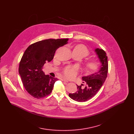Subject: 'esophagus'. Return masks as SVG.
I'll use <instances>...</instances> for the list:
<instances>
[{
	"label": "esophagus",
	"instance_id": "esophagus-1",
	"mask_svg": "<svg viewBox=\"0 0 134 134\" xmlns=\"http://www.w3.org/2000/svg\"><path fill=\"white\" fill-rule=\"evenodd\" d=\"M62 81H63V82H67V83H68V81H67V80H66V79H63V80H62Z\"/></svg>",
	"mask_w": 134,
	"mask_h": 134
}]
</instances>
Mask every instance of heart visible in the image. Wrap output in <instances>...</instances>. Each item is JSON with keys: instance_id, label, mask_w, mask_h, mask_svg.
Masks as SVG:
<instances>
[{"instance_id": "b5f03b06", "label": "heart", "mask_w": 134, "mask_h": 134, "mask_svg": "<svg viewBox=\"0 0 134 134\" xmlns=\"http://www.w3.org/2000/svg\"><path fill=\"white\" fill-rule=\"evenodd\" d=\"M74 51L82 54L84 57L87 56L89 54V52L86 47L83 44H79L76 46L74 49ZM99 63L96 60H92L87 62L86 64V69L88 71H92L96 70L98 68ZM79 69L76 66H70L67 67L64 69V74L66 77L69 79H72L75 78L78 74Z\"/></svg>"}]
</instances>
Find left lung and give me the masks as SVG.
I'll use <instances>...</instances> for the list:
<instances>
[{"label":"left lung","instance_id":"1","mask_svg":"<svg viewBox=\"0 0 134 134\" xmlns=\"http://www.w3.org/2000/svg\"><path fill=\"white\" fill-rule=\"evenodd\" d=\"M95 52L101 63L100 69L97 72L83 76V83H85V86H83L84 85L82 84L80 86L77 85V91L69 94V97L76 101L85 102L93 98L102 87L107 77L108 63L106 53L99 48L95 49Z\"/></svg>","mask_w":134,"mask_h":134}]
</instances>
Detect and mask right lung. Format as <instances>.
<instances>
[{"instance_id":"right-lung-1","label":"right lung","mask_w":134,"mask_h":134,"mask_svg":"<svg viewBox=\"0 0 134 134\" xmlns=\"http://www.w3.org/2000/svg\"><path fill=\"white\" fill-rule=\"evenodd\" d=\"M68 39H47L30 45L25 51L19 65V74L27 92L36 99L44 98L52 92L58 80L42 71L44 64L51 62L56 50L67 44Z\"/></svg>"}]
</instances>
